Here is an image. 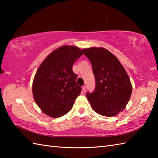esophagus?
Listing matches in <instances>:
<instances>
[{
    "label": "esophagus",
    "mask_w": 158,
    "mask_h": 158,
    "mask_svg": "<svg viewBox=\"0 0 158 158\" xmlns=\"http://www.w3.org/2000/svg\"><path fill=\"white\" fill-rule=\"evenodd\" d=\"M86 91V87L85 86H83L82 87V92H85Z\"/></svg>",
    "instance_id": "obj_1"
}]
</instances>
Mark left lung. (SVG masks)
Returning a JSON list of instances; mask_svg holds the SVG:
<instances>
[{
	"label": "left lung",
	"mask_w": 158,
	"mask_h": 158,
	"mask_svg": "<svg viewBox=\"0 0 158 158\" xmlns=\"http://www.w3.org/2000/svg\"><path fill=\"white\" fill-rule=\"evenodd\" d=\"M82 51L91 62L96 79L94 92L86 94L93 110L102 116L117 115L126 108L132 91L125 69L105 48L94 47Z\"/></svg>",
	"instance_id": "left-lung-1"
}]
</instances>
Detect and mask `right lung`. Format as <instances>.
<instances>
[{
	"label": "right lung",
	"instance_id": "1",
	"mask_svg": "<svg viewBox=\"0 0 158 158\" xmlns=\"http://www.w3.org/2000/svg\"><path fill=\"white\" fill-rule=\"evenodd\" d=\"M82 55L76 46H61L50 53L36 70L32 94L36 105L47 115L57 118L73 108L81 92L73 65Z\"/></svg>",
	"mask_w": 158,
	"mask_h": 158
}]
</instances>
